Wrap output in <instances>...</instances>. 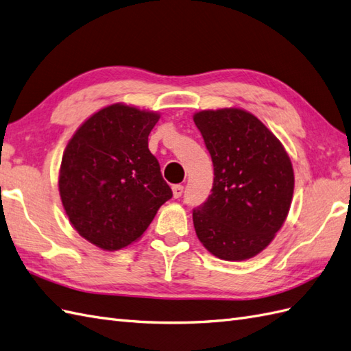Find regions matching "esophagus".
Listing matches in <instances>:
<instances>
[{
  "instance_id": "1",
  "label": "esophagus",
  "mask_w": 351,
  "mask_h": 351,
  "mask_svg": "<svg viewBox=\"0 0 351 351\" xmlns=\"http://www.w3.org/2000/svg\"><path fill=\"white\" fill-rule=\"evenodd\" d=\"M172 191H173L175 199H179V197H181L182 193H184V186L182 185H173L172 186Z\"/></svg>"
}]
</instances>
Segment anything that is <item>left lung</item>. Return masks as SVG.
Here are the masks:
<instances>
[{"instance_id":"left-lung-1","label":"left lung","mask_w":351,"mask_h":351,"mask_svg":"<svg viewBox=\"0 0 351 351\" xmlns=\"http://www.w3.org/2000/svg\"><path fill=\"white\" fill-rule=\"evenodd\" d=\"M213 163L212 193L193 210L203 246L226 261L264 250L282 228L293 194L283 145L255 115L237 108L194 114Z\"/></svg>"}]
</instances>
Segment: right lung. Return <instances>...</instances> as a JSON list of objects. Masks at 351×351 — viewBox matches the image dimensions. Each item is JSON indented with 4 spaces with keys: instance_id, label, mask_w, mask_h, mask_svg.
I'll return each mask as SVG.
<instances>
[{
    "instance_id": "right-lung-1",
    "label": "right lung",
    "mask_w": 351,
    "mask_h": 351,
    "mask_svg": "<svg viewBox=\"0 0 351 351\" xmlns=\"http://www.w3.org/2000/svg\"><path fill=\"white\" fill-rule=\"evenodd\" d=\"M160 115L114 104L86 120L65 148L62 204L78 234L104 250L138 240L172 199L148 134Z\"/></svg>"
}]
</instances>
